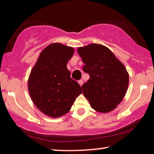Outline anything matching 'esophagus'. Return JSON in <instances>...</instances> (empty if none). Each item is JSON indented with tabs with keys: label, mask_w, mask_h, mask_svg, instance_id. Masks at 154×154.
Wrapping results in <instances>:
<instances>
[{
	"label": "esophagus",
	"mask_w": 154,
	"mask_h": 154,
	"mask_svg": "<svg viewBox=\"0 0 154 154\" xmlns=\"http://www.w3.org/2000/svg\"><path fill=\"white\" fill-rule=\"evenodd\" d=\"M79 85H81V86L83 85V80H80V81H79Z\"/></svg>",
	"instance_id": "1"
}]
</instances>
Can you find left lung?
Masks as SVG:
<instances>
[{
  "instance_id": "left-lung-1",
  "label": "left lung",
  "mask_w": 154,
  "mask_h": 154,
  "mask_svg": "<svg viewBox=\"0 0 154 154\" xmlns=\"http://www.w3.org/2000/svg\"><path fill=\"white\" fill-rule=\"evenodd\" d=\"M77 52L85 64L83 71L90 75L82 86L84 96L96 111H113L128 90L129 74L125 66L108 48L100 44L80 47Z\"/></svg>"
}]
</instances>
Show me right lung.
<instances>
[{"mask_svg": "<svg viewBox=\"0 0 154 154\" xmlns=\"http://www.w3.org/2000/svg\"><path fill=\"white\" fill-rule=\"evenodd\" d=\"M73 52V48L52 43L43 50L31 69L29 94L35 106L49 117L58 118L68 113L82 93L81 87L71 79L66 68Z\"/></svg>", "mask_w": 154, "mask_h": 154, "instance_id": "right-lung-1", "label": "right lung"}]
</instances>
